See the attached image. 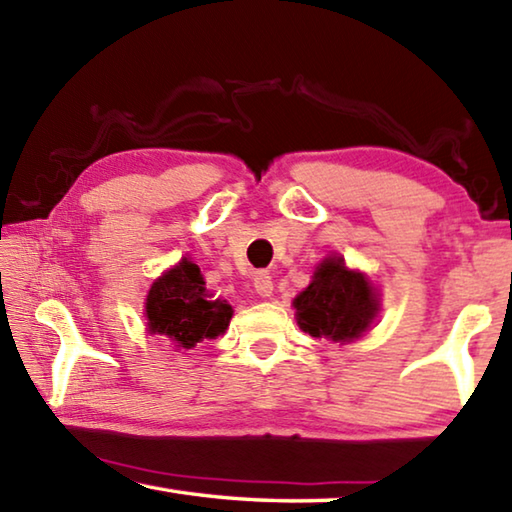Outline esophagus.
I'll use <instances>...</instances> for the list:
<instances>
[{
	"label": "esophagus",
	"instance_id": "34e87169",
	"mask_svg": "<svg viewBox=\"0 0 512 512\" xmlns=\"http://www.w3.org/2000/svg\"><path fill=\"white\" fill-rule=\"evenodd\" d=\"M255 291L259 293L262 298H268L273 293V277L268 271H259L255 275Z\"/></svg>",
	"mask_w": 512,
	"mask_h": 512
}]
</instances>
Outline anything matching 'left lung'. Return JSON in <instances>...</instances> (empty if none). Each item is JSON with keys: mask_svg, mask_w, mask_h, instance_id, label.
<instances>
[{"mask_svg": "<svg viewBox=\"0 0 512 512\" xmlns=\"http://www.w3.org/2000/svg\"><path fill=\"white\" fill-rule=\"evenodd\" d=\"M298 325L316 339L348 343L366 332L377 314L375 291L361 273L345 268L343 257H327L309 287L293 300Z\"/></svg>", "mask_w": 512, "mask_h": 512, "instance_id": "obj_1", "label": "left lung"}]
</instances>
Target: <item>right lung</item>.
Segmentation results:
<instances>
[{"label": "right lung", "instance_id": "right-lung-1", "mask_svg": "<svg viewBox=\"0 0 512 512\" xmlns=\"http://www.w3.org/2000/svg\"><path fill=\"white\" fill-rule=\"evenodd\" d=\"M146 318L153 334L167 336L178 348L189 350L203 339L223 334L232 318V307L225 300H212L201 268L183 259L153 282L146 296Z\"/></svg>", "mask_w": 512, "mask_h": 512}]
</instances>
